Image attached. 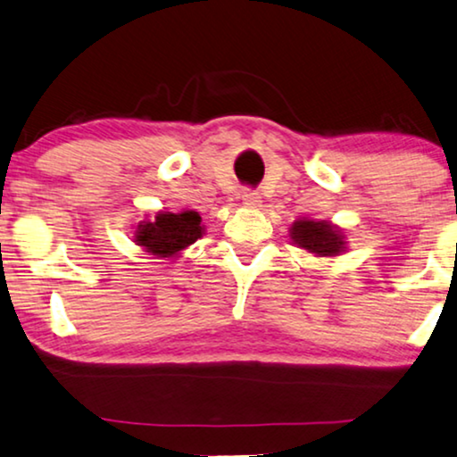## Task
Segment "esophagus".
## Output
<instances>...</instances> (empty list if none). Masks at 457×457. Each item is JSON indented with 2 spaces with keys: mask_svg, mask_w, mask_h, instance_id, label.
<instances>
[{
  "mask_svg": "<svg viewBox=\"0 0 457 457\" xmlns=\"http://www.w3.org/2000/svg\"><path fill=\"white\" fill-rule=\"evenodd\" d=\"M241 199H243V205H245V208H260V204H262V199H260L258 193L252 191V189L243 191Z\"/></svg>",
  "mask_w": 457,
  "mask_h": 457,
  "instance_id": "1",
  "label": "esophagus"
}]
</instances>
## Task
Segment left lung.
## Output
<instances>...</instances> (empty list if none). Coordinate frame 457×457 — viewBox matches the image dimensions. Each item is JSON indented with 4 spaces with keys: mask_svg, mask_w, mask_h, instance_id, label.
Wrapping results in <instances>:
<instances>
[{
    "mask_svg": "<svg viewBox=\"0 0 457 457\" xmlns=\"http://www.w3.org/2000/svg\"><path fill=\"white\" fill-rule=\"evenodd\" d=\"M291 239L297 247L305 252L320 255V258H330L345 252V235L341 228L327 220H295L291 224Z\"/></svg>",
    "mask_w": 457,
    "mask_h": 457,
    "instance_id": "left-lung-1",
    "label": "left lung"
}]
</instances>
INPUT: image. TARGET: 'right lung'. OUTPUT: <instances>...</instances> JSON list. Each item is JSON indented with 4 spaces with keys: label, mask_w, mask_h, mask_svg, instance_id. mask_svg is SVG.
I'll use <instances>...</instances> for the list:
<instances>
[{
    "label": "right lung",
    "mask_w": 457,
    "mask_h": 457,
    "mask_svg": "<svg viewBox=\"0 0 457 457\" xmlns=\"http://www.w3.org/2000/svg\"><path fill=\"white\" fill-rule=\"evenodd\" d=\"M204 235L202 216L193 210L158 212L154 220L137 224L135 243L158 258H177V255L195 243Z\"/></svg>",
    "instance_id": "1"
}]
</instances>
